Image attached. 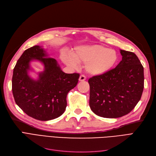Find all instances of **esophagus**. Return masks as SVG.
Masks as SVG:
<instances>
[{
  "label": "esophagus",
  "instance_id": "obj_1",
  "mask_svg": "<svg viewBox=\"0 0 156 156\" xmlns=\"http://www.w3.org/2000/svg\"><path fill=\"white\" fill-rule=\"evenodd\" d=\"M79 80V81H85V80H86V77L84 76V75H80Z\"/></svg>",
  "mask_w": 156,
  "mask_h": 156
}]
</instances>
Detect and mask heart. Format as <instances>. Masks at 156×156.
I'll return each instance as SVG.
<instances>
[{
	"instance_id": "obj_1",
	"label": "heart",
	"mask_w": 156,
	"mask_h": 156,
	"mask_svg": "<svg viewBox=\"0 0 156 156\" xmlns=\"http://www.w3.org/2000/svg\"><path fill=\"white\" fill-rule=\"evenodd\" d=\"M72 57L64 54L62 59L69 67L74 69L77 66V62L86 64V72L92 75H101L108 72L119 60L115 50L100 45L79 47L73 52Z\"/></svg>"
}]
</instances>
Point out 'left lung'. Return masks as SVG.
Segmentation results:
<instances>
[{"instance_id": "8db88e82", "label": "left lung", "mask_w": 156, "mask_h": 156, "mask_svg": "<svg viewBox=\"0 0 156 156\" xmlns=\"http://www.w3.org/2000/svg\"><path fill=\"white\" fill-rule=\"evenodd\" d=\"M122 59L109 72L88 79L89 105L98 116L116 119L129 113L140 100L144 68L134 53L120 50Z\"/></svg>"}]
</instances>
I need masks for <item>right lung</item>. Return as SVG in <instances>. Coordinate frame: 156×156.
Returning <instances> with one entry per match:
<instances>
[{"instance_id": "obj_1", "label": "right lung", "mask_w": 156, "mask_h": 156, "mask_svg": "<svg viewBox=\"0 0 156 156\" xmlns=\"http://www.w3.org/2000/svg\"><path fill=\"white\" fill-rule=\"evenodd\" d=\"M37 59L44 64L45 69L37 80L27 75L30 62ZM79 74L66 73L56 60L48 57L39 45L25 50L13 69L12 92L16 104L27 115L41 121L59 117L67 106L68 93L76 87Z\"/></svg>"}]
</instances>
